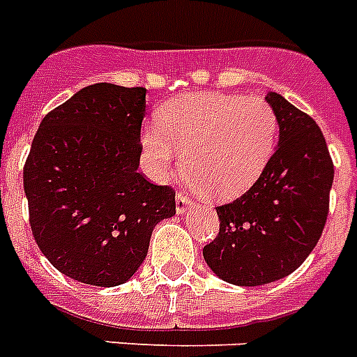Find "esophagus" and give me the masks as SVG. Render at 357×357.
I'll list each match as a JSON object with an SVG mask.
<instances>
[{
  "label": "esophagus",
  "mask_w": 357,
  "mask_h": 357,
  "mask_svg": "<svg viewBox=\"0 0 357 357\" xmlns=\"http://www.w3.org/2000/svg\"><path fill=\"white\" fill-rule=\"evenodd\" d=\"M192 207H195V204H192V200H190L189 196H176V211H178V215H183V213H187L189 209H192Z\"/></svg>",
  "instance_id": "34e87169"
}]
</instances>
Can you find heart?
Segmentation results:
<instances>
[{
  "label": "heart",
  "instance_id": "b5f03b06",
  "mask_svg": "<svg viewBox=\"0 0 357 357\" xmlns=\"http://www.w3.org/2000/svg\"><path fill=\"white\" fill-rule=\"evenodd\" d=\"M140 137L150 170L167 178L181 161L190 181L217 200H234L265 170L276 146L278 119L259 96L196 92L159 111Z\"/></svg>",
  "mask_w": 357,
  "mask_h": 357
}]
</instances>
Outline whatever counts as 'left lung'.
I'll list each match as a JSON object with an SVG mask.
<instances>
[{
    "mask_svg": "<svg viewBox=\"0 0 357 357\" xmlns=\"http://www.w3.org/2000/svg\"><path fill=\"white\" fill-rule=\"evenodd\" d=\"M280 139L259 179L231 204L217 207L218 237L204 246L220 280L255 287L289 276L319 243L330 206L333 162L321 128L282 94L265 98Z\"/></svg>",
    "mask_w": 357,
    "mask_h": 357,
    "instance_id": "1",
    "label": "left lung"
}]
</instances>
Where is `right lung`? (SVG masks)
Segmentation results:
<instances>
[{
    "label": "right lung",
    "instance_id": "obj_1",
    "mask_svg": "<svg viewBox=\"0 0 357 357\" xmlns=\"http://www.w3.org/2000/svg\"><path fill=\"white\" fill-rule=\"evenodd\" d=\"M146 89L96 83L44 116L24 168L38 248L64 276L114 287L146 259L176 192L139 170Z\"/></svg>",
    "mask_w": 357,
    "mask_h": 357
}]
</instances>
